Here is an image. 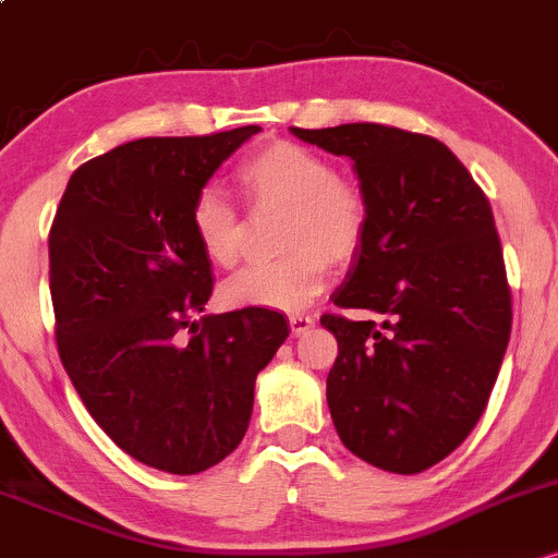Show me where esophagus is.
<instances>
[{"label":"esophagus","instance_id":"34e87169","mask_svg":"<svg viewBox=\"0 0 558 558\" xmlns=\"http://www.w3.org/2000/svg\"><path fill=\"white\" fill-rule=\"evenodd\" d=\"M313 324H316V318H313L311 313H292V316H290V329H292V335H295V337L305 335V331H308Z\"/></svg>","mask_w":558,"mask_h":558}]
</instances>
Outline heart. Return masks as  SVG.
<instances>
[{
	"label": "heart",
	"instance_id": "b5f03b06",
	"mask_svg": "<svg viewBox=\"0 0 558 558\" xmlns=\"http://www.w3.org/2000/svg\"><path fill=\"white\" fill-rule=\"evenodd\" d=\"M236 181L258 208H287L281 255L250 266L223 287V300L240 308L300 311L327 287L331 263L345 266L359 255L368 231V199L355 181L295 142H268L236 166ZM190 229L199 253L218 268L242 258L245 223L240 210L216 186H203L192 199Z\"/></svg>",
	"mask_w": 558,
	"mask_h": 558
}]
</instances>
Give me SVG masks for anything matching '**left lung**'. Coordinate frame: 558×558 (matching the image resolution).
Returning a JSON list of instances; mask_svg holds the SVG:
<instances>
[{
    "label": "left lung",
    "mask_w": 558,
    "mask_h": 558,
    "mask_svg": "<svg viewBox=\"0 0 558 558\" xmlns=\"http://www.w3.org/2000/svg\"><path fill=\"white\" fill-rule=\"evenodd\" d=\"M353 160L368 231L337 308L327 403L337 435L366 464L418 474L480 422L511 335V287L490 203L442 142L385 123L295 129Z\"/></svg>",
    "instance_id": "8db88e82"
}]
</instances>
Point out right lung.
Wrapping results in <instances>:
<instances>
[{
  "instance_id": "right-lung-1",
  "label": "right lung",
  "mask_w": 558,
  "mask_h": 558,
  "mask_svg": "<svg viewBox=\"0 0 558 558\" xmlns=\"http://www.w3.org/2000/svg\"><path fill=\"white\" fill-rule=\"evenodd\" d=\"M258 131L121 144L73 171L49 229L62 366L110 440L160 472H205L240 446L255 377L290 335L279 311L203 316L192 199Z\"/></svg>"
}]
</instances>
